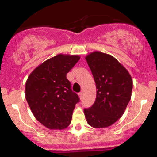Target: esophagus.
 Segmentation results:
<instances>
[{
    "label": "esophagus",
    "mask_w": 157,
    "mask_h": 157,
    "mask_svg": "<svg viewBox=\"0 0 157 157\" xmlns=\"http://www.w3.org/2000/svg\"><path fill=\"white\" fill-rule=\"evenodd\" d=\"M82 95H83V94H82V92H80V93H79V97H80V99H82Z\"/></svg>",
    "instance_id": "1"
}]
</instances>
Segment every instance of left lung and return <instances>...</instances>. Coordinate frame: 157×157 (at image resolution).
Instances as JSON below:
<instances>
[{
  "label": "left lung",
  "mask_w": 157,
  "mask_h": 157,
  "mask_svg": "<svg viewBox=\"0 0 157 157\" xmlns=\"http://www.w3.org/2000/svg\"><path fill=\"white\" fill-rule=\"evenodd\" d=\"M97 87L91 108L84 109L87 123L107 128L122 116L131 100L133 80L128 70L113 56L95 51L86 57Z\"/></svg>",
  "instance_id": "1"
}]
</instances>
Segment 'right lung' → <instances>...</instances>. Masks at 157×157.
Wrapping results in <instances>:
<instances>
[{
    "label": "right lung",
    "instance_id": "right-lung-1",
    "mask_svg": "<svg viewBox=\"0 0 157 157\" xmlns=\"http://www.w3.org/2000/svg\"><path fill=\"white\" fill-rule=\"evenodd\" d=\"M77 55L58 54L36 67L27 78L25 95L36 120L51 130H63L71 123L80 101L66 75L78 62Z\"/></svg>",
    "mask_w": 157,
    "mask_h": 157
}]
</instances>
